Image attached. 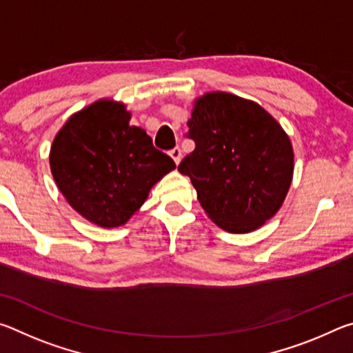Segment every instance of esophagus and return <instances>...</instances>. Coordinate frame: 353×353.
Returning <instances> with one entry per match:
<instances>
[{
	"mask_svg": "<svg viewBox=\"0 0 353 353\" xmlns=\"http://www.w3.org/2000/svg\"><path fill=\"white\" fill-rule=\"evenodd\" d=\"M170 155L172 157V160H174L176 162V165L181 162V159H182V151H181V148H172L171 151H170Z\"/></svg>",
	"mask_w": 353,
	"mask_h": 353,
	"instance_id": "obj_1",
	"label": "esophagus"
}]
</instances>
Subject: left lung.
Returning a JSON list of instances; mask_svg holds the SVG:
<instances>
[{"mask_svg": "<svg viewBox=\"0 0 353 353\" xmlns=\"http://www.w3.org/2000/svg\"><path fill=\"white\" fill-rule=\"evenodd\" d=\"M194 151L179 163L213 223L234 234L259 229L288 193V135L265 109L230 93L199 98L185 134Z\"/></svg>", "mask_w": 353, "mask_h": 353, "instance_id": "obj_1", "label": "left lung"}]
</instances>
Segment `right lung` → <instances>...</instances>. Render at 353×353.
Wrapping results in <instances>:
<instances>
[{"label": "right lung", "instance_id": "1", "mask_svg": "<svg viewBox=\"0 0 353 353\" xmlns=\"http://www.w3.org/2000/svg\"><path fill=\"white\" fill-rule=\"evenodd\" d=\"M123 104L98 101L71 117L51 146L52 177L70 205L101 227L126 223L176 168Z\"/></svg>", "mask_w": 353, "mask_h": 353}]
</instances>
